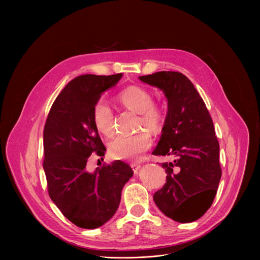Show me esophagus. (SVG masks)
Instances as JSON below:
<instances>
[{
	"label": "esophagus",
	"mask_w": 260,
	"mask_h": 260,
	"mask_svg": "<svg viewBox=\"0 0 260 260\" xmlns=\"http://www.w3.org/2000/svg\"><path fill=\"white\" fill-rule=\"evenodd\" d=\"M131 167L133 168V170H134L135 173H138V171H139L140 168H141V164H140L139 161H134V162L131 164Z\"/></svg>",
	"instance_id": "1"
}]
</instances>
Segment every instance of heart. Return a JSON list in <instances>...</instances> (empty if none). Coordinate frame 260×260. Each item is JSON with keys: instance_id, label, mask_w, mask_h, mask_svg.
Here are the masks:
<instances>
[{"instance_id": "obj_1", "label": "heart", "mask_w": 260, "mask_h": 260, "mask_svg": "<svg viewBox=\"0 0 260 260\" xmlns=\"http://www.w3.org/2000/svg\"><path fill=\"white\" fill-rule=\"evenodd\" d=\"M120 103L128 110L139 114L138 125L156 131L161 126L165 110L159 103L153 102L152 93L141 86H129L118 96ZM92 120L100 133L111 137L115 132L114 114L105 100L95 103L92 110ZM151 136L146 131L135 134L117 135L109 144L111 156L119 159H133L140 156L151 145Z\"/></svg>"}]
</instances>
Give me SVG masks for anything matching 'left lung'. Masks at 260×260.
Here are the masks:
<instances>
[{
  "instance_id": "obj_1",
  "label": "left lung",
  "mask_w": 260,
  "mask_h": 260,
  "mask_svg": "<svg viewBox=\"0 0 260 260\" xmlns=\"http://www.w3.org/2000/svg\"><path fill=\"white\" fill-rule=\"evenodd\" d=\"M139 79L164 91L168 113L153 155L162 162L167 183L153 200L180 223L201 218L213 204L221 178L219 143L209 111L191 81L179 72L161 71Z\"/></svg>"
}]
</instances>
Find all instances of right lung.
<instances>
[{
  "label": "right lung",
  "mask_w": 260,
  "mask_h": 260,
  "mask_svg": "<svg viewBox=\"0 0 260 260\" xmlns=\"http://www.w3.org/2000/svg\"><path fill=\"white\" fill-rule=\"evenodd\" d=\"M122 74L98 76L87 74L70 81L55 99L43 132V168L52 202L72 223L93 230L116 213L132 168L116 160L86 170L92 152L104 156V146L92 120L101 94L113 87Z\"/></svg>",
  "instance_id": "right-lung-1"
}]
</instances>
